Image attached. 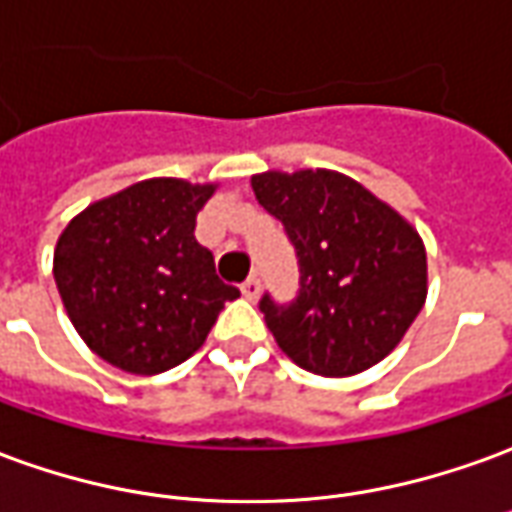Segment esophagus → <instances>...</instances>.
I'll return each mask as SVG.
<instances>
[{"instance_id": "esophagus-1", "label": "esophagus", "mask_w": 512, "mask_h": 512, "mask_svg": "<svg viewBox=\"0 0 512 512\" xmlns=\"http://www.w3.org/2000/svg\"><path fill=\"white\" fill-rule=\"evenodd\" d=\"M257 291H260V280H257V274H252V277H246L244 285H241V293H244L246 299H255Z\"/></svg>"}]
</instances>
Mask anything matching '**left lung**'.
I'll return each instance as SVG.
<instances>
[{"label":"left lung","instance_id":"obj_1","mask_svg":"<svg viewBox=\"0 0 512 512\" xmlns=\"http://www.w3.org/2000/svg\"><path fill=\"white\" fill-rule=\"evenodd\" d=\"M252 191L299 260L296 299H260L282 352L321 377L360 374L391 355L427 299L421 235L338 171H263Z\"/></svg>","mask_w":512,"mask_h":512}]
</instances>
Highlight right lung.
Instances as JSON below:
<instances>
[{"label":"right lung","mask_w":512,"mask_h":512,"mask_svg":"<svg viewBox=\"0 0 512 512\" xmlns=\"http://www.w3.org/2000/svg\"><path fill=\"white\" fill-rule=\"evenodd\" d=\"M216 185L174 177L135 182L88 205L57 238L55 282L88 349L130 374L180 366L238 299L213 252L196 241V213Z\"/></svg>","instance_id":"right-lung-1"}]
</instances>
